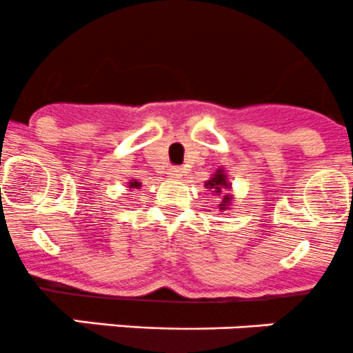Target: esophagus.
Returning <instances> with one entry per match:
<instances>
[{
  "instance_id": "obj_1",
  "label": "esophagus",
  "mask_w": 353,
  "mask_h": 353,
  "mask_svg": "<svg viewBox=\"0 0 353 353\" xmlns=\"http://www.w3.org/2000/svg\"><path fill=\"white\" fill-rule=\"evenodd\" d=\"M181 176H183V169H181V167H172V169H170V177L179 179Z\"/></svg>"
}]
</instances>
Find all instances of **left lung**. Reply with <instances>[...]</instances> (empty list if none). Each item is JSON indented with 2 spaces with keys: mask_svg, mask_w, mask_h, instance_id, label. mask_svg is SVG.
Segmentation results:
<instances>
[{
  "mask_svg": "<svg viewBox=\"0 0 353 353\" xmlns=\"http://www.w3.org/2000/svg\"><path fill=\"white\" fill-rule=\"evenodd\" d=\"M230 186L232 184L229 183V177H227L225 170L219 169L208 181L205 183V188L208 191H212L216 196H222V201H220V210H227L230 206V201H232V196L229 194Z\"/></svg>",
  "mask_w": 353,
  "mask_h": 353,
  "instance_id": "left-lung-1",
  "label": "left lung"
}]
</instances>
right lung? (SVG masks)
<instances>
[{
  "label": "right lung",
  "mask_w": 353,
  "mask_h": 353,
  "mask_svg": "<svg viewBox=\"0 0 353 353\" xmlns=\"http://www.w3.org/2000/svg\"><path fill=\"white\" fill-rule=\"evenodd\" d=\"M140 186L141 183H138V179H130V183H128V188H130V190H138Z\"/></svg>",
  "instance_id": "obj_1"
}]
</instances>
